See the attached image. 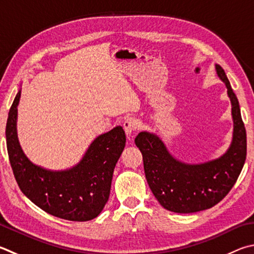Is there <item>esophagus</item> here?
Listing matches in <instances>:
<instances>
[{
    "label": "esophagus",
    "mask_w": 254,
    "mask_h": 254,
    "mask_svg": "<svg viewBox=\"0 0 254 254\" xmlns=\"http://www.w3.org/2000/svg\"><path fill=\"white\" fill-rule=\"evenodd\" d=\"M137 124H139V122H137V120L135 118H127L124 120L123 122V127L124 130H126V133L127 135H132L133 133H134V131L137 128Z\"/></svg>",
    "instance_id": "esophagus-1"
}]
</instances>
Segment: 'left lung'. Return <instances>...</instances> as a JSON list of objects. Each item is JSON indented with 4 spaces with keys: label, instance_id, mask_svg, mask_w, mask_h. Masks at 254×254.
I'll return each mask as SVG.
<instances>
[{
    "label": "left lung",
    "instance_id": "obj_1",
    "mask_svg": "<svg viewBox=\"0 0 254 254\" xmlns=\"http://www.w3.org/2000/svg\"><path fill=\"white\" fill-rule=\"evenodd\" d=\"M215 70L232 104L233 139L227 153L205 163L187 164L175 160L155 134L140 132L134 141L152 193L164 209L175 213H193L218 204L231 191L246 162L247 132L239 101L223 68L216 64Z\"/></svg>",
    "mask_w": 254,
    "mask_h": 254
}]
</instances>
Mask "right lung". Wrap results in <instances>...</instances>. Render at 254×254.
<instances>
[{
  "instance_id": "1",
  "label": "right lung",
  "mask_w": 254,
  "mask_h": 254,
  "mask_svg": "<svg viewBox=\"0 0 254 254\" xmlns=\"http://www.w3.org/2000/svg\"><path fill=\"white\" fill-rule=\"evenodd\" d=\"M18 91L8 112L5 135L8 160L21 191L43 211L68 221H89L107 203L113 171L126 146V133L117 127L92 142L81 162L65 171H50L30 162L16 134Z\"/></svg>"
}]
</instances>
